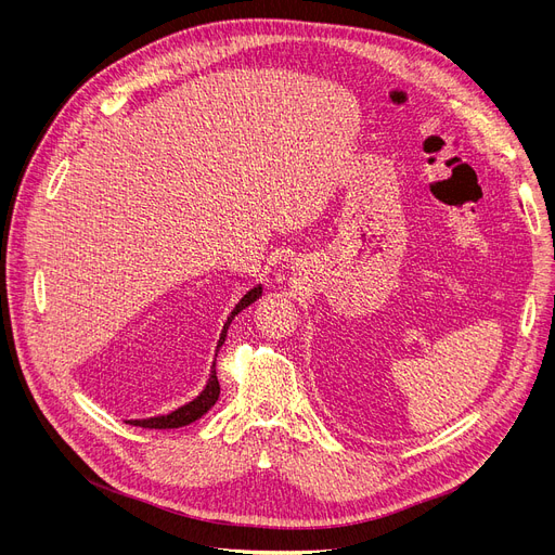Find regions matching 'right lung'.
<instances>
[{"label":"right lung","mask_w":555,"mask_h":555,"mask_svg":"<svg viewBox=\"0 0 555 555\" xmlns=\"http://www.w3.org/2000/svg\"><path fill=\"white\" fill-rule=\"evenodd\" d=\"M258 297H260V287H254V289H249V293L241 299V304H238L236 308H233V312L227 317V324H224V328H222L218 348L222 346V341H224V337H227V328H229V324H231V319L236 317L243 308H247L249 304H254ZM214 366H216V364H214ZM218 396H220V383H218V375H216V369H214V371H211V377H209V385L204 387V391H202L193 402L180 406V410H175V412H170V414H166V416L145 418V421H130V423H132V425H139V427H149V429L184 427V425H189V423H193V421H197V418H202L204 414H207V412L211 410V406L216 404Z\"/></svg>","instance_id":"1"}]
</instances>
